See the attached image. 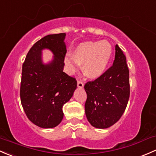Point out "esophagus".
I'll return each instance as SVG.
<instances>
[{
    "instance_id": "34e87169",
    "label": "esophagus",
    "mask_w": 156,
    "mask_h": 156,
    "mask_svg": "<svg viewBox=\"0 0 156 156\" xmlns=\"http://www.w3.org/2000/svg\"><path fill=\"white\" fill-rule=\"evenodd\" d=\"M77 85H78V88H83V83L81 81H78V82H77Z\"/></svg>"
}]
</instances>
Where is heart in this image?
<instances>
[{"mask_svg": "<svg viewBox=\"0 0 156 156\" xmlns=\"http://www.w3.org/2000/svg\"><path fill=\"white\" fill-rule=\"evenodd\" d=\"M112 56V45L108 41H87L80 44L68 55L65 63L70 71L83 64V73L90 78H97L107 69Z\"/></svg>", "mask_w": 156, "mask_h": 156, "instance_id": "obj_1", "label": "heart"}]
</instances>
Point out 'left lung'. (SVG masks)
<instances>
[{"instance_id":"1","label":"left lung","mask_w":156,"mask_h":156,"mask_svg":"<svg viewBox=\"0 0 156 156\" xmlns=\"http://www.w3.org/2000/svg\"><path fill=\"white\" fill-rule=\"evenodd\" d=\"M84 89L85 113L92 126L106 129L121 119L129 101V81L126 57L117 44L113 65Z\"/></svg>"}]
</instances>
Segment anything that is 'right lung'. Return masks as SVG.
<instances>
[{
    "label": "right lung",
    "instance_id": "add662e5",
    "mask_svg": "<svg viewBox=\"0 0 156 156\" xmlns=\"http://www.w3.org/2000/svg\"><path fill=\"white\" fill-rule=\"evenodd\" d=\"M66 34L48 35L32 46L22 66L20 101L27 118L39 127L57 126L64 118L63 106L73 97L77 81L63 72L66 52ZM49 49L53 59L45 64L42 51Z\"/></svg>",
    "mask_w": 156,
    "mask_h": 156
}]
</instances>
